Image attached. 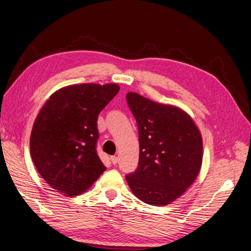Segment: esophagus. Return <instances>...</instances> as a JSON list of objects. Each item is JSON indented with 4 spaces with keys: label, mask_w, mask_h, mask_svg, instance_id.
Wrapping results in <instances>:
<instances>
[{
    "label": "esophagus",
    "mask_w": 251,
    "mask_h": 251,
    "mask_svg": "<svg viewBox=\"0 0 251 251\" xmlns=\"http://www.w3.org/2000/svg\"><path fill=\"white\" fill-rule=\"evenodd\" d=\"M111 161H112V163H113L114 165H116V164L118 163V157L113 155V156H111Z\"/></svg>",
    "instance_id": "34e87169"
}]
</instances>
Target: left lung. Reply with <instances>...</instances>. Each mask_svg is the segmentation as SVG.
Instances as JSON below:
<instances>
[{"instance_id":"8db88e82","label":"left lung","mask_w":251,"mask_h":251,"mask_svg":"<svg viewBox=\"0 0 251 251\" xmlns=\"http://www.w3.org/2000/svg\"><path fill=\"white\" fill-rule=\"evenodd\" d=\"M136 119L139 161L126 176L131 191L143 202L166 205L179 198L197 178L202 163V138L182 109L126 95Z\"/></svg>"}]
</instances>
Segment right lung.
<instances>
[{
	"instance_id": "right-lung-1",
	"label": "right lung",
	"mask_w": 251,
	"mask_h": 251,
	"mask_svg": "<svg viewBox=\"0 0 251 251\" xmlns=\"http://www.w3.org/2000/svg\"><path fill=\"white\" fill-rule=\"evenodd\" d=\"M116 84L72 85L42 106L30 135V156L54 189L75 196L105 172L97 152L98 115L117 95Z\"/></svg>"
}]
</instances>
